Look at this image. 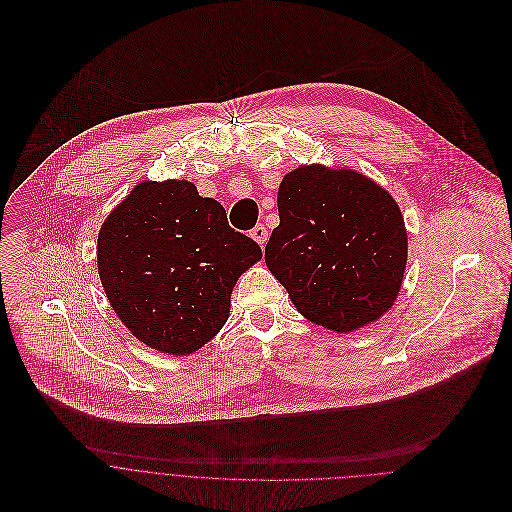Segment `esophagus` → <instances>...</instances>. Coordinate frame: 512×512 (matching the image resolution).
<instances>
[{
    "label": "esophagus",
    "mask_w": 512,
    "mask_h": 512,
    "mask_svg": "<svg viewBox=\"0 0 512 512\" xmlns=\"http://www.w3.org/2000/svg\"><path fill=\"white\" fill-rule=\"evenodd\" d=\"M250 236L264 248V244H266V240H268V230H266L262 224H258V226L250 232Z\"/></svg>",
    "instance_id": "esophagus-1"
}]
</instances>
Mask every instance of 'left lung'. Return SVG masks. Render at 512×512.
Here are the masks:
<instances>
[{
	"mask_svg": "<svg viewBox=\"0 0 512 512\" xmlns=\"http://www.w3.org/2000/svg\"><path fill=\"white\" fill-rule=\"evenodd\" d=\"M278 218L264 260L302 317L351 333L391 309L407 232L381 185L353 169L300 165L278 187Z\"/></svg>",
	"mask_w": 512,
	"mask_h": 512,
	"instance_id": "left-lung-1",
	"label": "left lung"
}]
</instances>
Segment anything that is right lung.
Listing matches in <instances>:
<instances>
[{"label":"right lung","instance_id":"1","mask_svg":"<svg viewBox=\"0 0 512 512\" xmlns=\"http://www.w3.org/2000/svg\"><path fill=\"white\" fill-rule=\"evenodd\" d=\"M262 258L220 201L191 181H143L98 232V276L117 317L151 349L189 355L230 317L238 278Z\"/></svg>","mask_w":512,"mask_h":512}]
</instances>
